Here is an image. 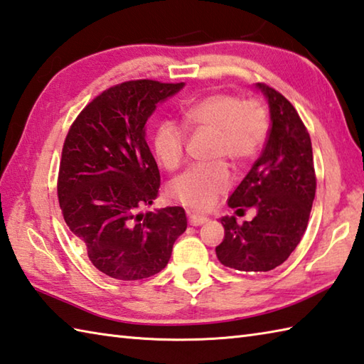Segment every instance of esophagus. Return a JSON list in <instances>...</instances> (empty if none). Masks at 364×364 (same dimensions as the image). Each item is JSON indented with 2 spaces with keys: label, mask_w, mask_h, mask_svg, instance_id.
Listing matches in <instances>:
<instances>
[{
  "label": "esophagus",
  "mask_w": 364,
  "mask_h": 364,
  "mask_svg": "<svg viewBox=\"0 0 364 364\" xmlns=\"http://www.w3.org/2000/svg\"><path fill=\"white\" fill-rule=\"evenodd\" d=\"M209 218L204 217V215H196V214H190L188 215V222L191 226H201L204 223H208Z\"/></svg>",
  "instance_id": "1"
}]
</instances>
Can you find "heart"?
<instances>
[{
    "mask_svg": "<svg viewBox=\"0 0 364 364\" xmlns=\"http://www.w3.org/2000/svg\"><path fill=\"white\" fill-rule=\"evenodd\" d=\"M185 125L214 133L212 159L226 160L242 168L263 147L267 134V115L257 100H241L231 93H212L183 111ZM185 128L163 120L155 128L154 150L166 169H176L183 156ZM230 187V176L222 163L203 164L185 171L171 183V195L191 209L212 208Z\"/></svg>",
    "mask_w": 364,
    "mask_h": 364,
    "instance_id": "1",
    "label": "heart"
}]
</instances>
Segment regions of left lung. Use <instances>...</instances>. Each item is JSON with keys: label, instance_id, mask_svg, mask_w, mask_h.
I'll return each mask as SVG.
<instances>
[{"label": "left lung", "instance_id": "1", "mask_svg": "<svg viewBox=\"0 0 364 364\" xmlns=\"http://www.w3.org/2000/svg\"><path fill=\"white\" fill-rule=\"evenodd\" d=\"M269 106L271 129L262 156L228 198L236 214L255 209L252 222L222 217L225 237L215 247L223 266L266 272L296 249L309 222L315 198V171L309 133L291 102L274 88L257 84Z\"/></svg>", "mask_w": 364, "mask_h": 364}]
</instances>
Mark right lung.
<instances>
[{"label":"right lung","mask_w":364,"mask_h":364,"mask_svg":"<svg viewBox=\"0 0 364 364\" xmlns=\"http://www.w3.org/2000/svg\"><path fill=\"white\" fill-rule=\"evenodd\" d=\"M181 84L123 82L95 98L66 136L58 173L65 222L93 266L119 280L164 269L187 230L179 205L141 212L159 196L160 171L146 141V123Z\"/></svg>","instance_id":"add662e5"}]
</instances>
